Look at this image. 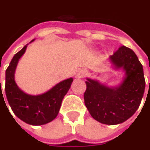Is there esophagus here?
Returning <instances> with one entry per match:
<instances>
[{"instance_id": "obj_1", "label": "esophagus", "mask_w": 150, "mask_h": 150, "mask_svg": "<svg viewBox=\"0 0 150 150\" xmlns=\"http://www.w3.org/2000/svg\"><path fill=\"white\" fill-rule=\"evenodd\" d=\"M87 74H88V71L86 69H81L77 73V77L78 78H83V77H85Z\"/></svg>"}]
</instances>
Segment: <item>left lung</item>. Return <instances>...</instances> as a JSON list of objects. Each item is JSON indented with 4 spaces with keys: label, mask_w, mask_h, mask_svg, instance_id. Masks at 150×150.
I'll return each instance as SVG.
<instances>
[{
    "label": "left lung",
    "mask_w": 150,
    "mask_h": 150,
    "mask_svg": "<svg viewBox=\"0 0 150 150\" xmlns=\"http://www.w3.org/2000/svg\"><path fill=\"white\" fill-rule=\"evenodd\" d=\"M115 69H123L125 77L117 87L110 88L87 78L84 103L93 119L105 125L123 123L140 106L144 91L143 67L134 52L120 46L109 58Z\"/></svg>",
    "instance_id": "1"
}]
</instances>
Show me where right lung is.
Returning <instances> with one entry per match:
<instances>
[{
  "instance_id": "1",
  "label": "right lung",
  "mask_w": 150,
  "mask_h": 150,
  "mask_svg": "<svg viewBox=\"0 0 150 150\" xmlns=\"http://www.w3.org/2000/svg\"><path fill=\"white\" fill-rule=\"evenodd\" d=\"M26 47L27 45L14 55L6 70V97L13 112L21 120L32 126L45 125L57 117L62 99L70 89L73 78H68L57 83L51 90L41 95L32 96L24 93L15 82V71L19 59L26 51Z\"/></svg>"
}]
</instances>
